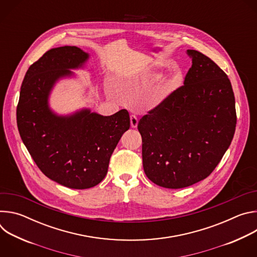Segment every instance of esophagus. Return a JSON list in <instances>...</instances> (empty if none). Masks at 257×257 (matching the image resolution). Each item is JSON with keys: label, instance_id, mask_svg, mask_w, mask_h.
Instances as JSON below:
<instances>
[{"label": "esophagus", "instance_id": "34e87169", "mask_svg": "<svg viewBox=\"0 0 257 257\" xmlns=\"http://www.w3.org/2000/svg\"><path fill=\"white\" fill-rule=\"evenodd\" d=\"M130 123H131V127L132 128H136L137 125H138V119L136 116L134 115H131L130 116Z\"/></svg>", "mask_w": 257, "mask_h": 257}]
</instances>
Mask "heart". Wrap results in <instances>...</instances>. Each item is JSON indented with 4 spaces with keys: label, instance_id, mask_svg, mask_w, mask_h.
I'll use <instances>...</instances> for the list:
<instances>
[{
    "label": "heart",
    "instance_id": "b5f03b06",
    "mask_svg": "<svg viewBox=\"0 0 257 257\" xmlns=\"http://www.w3.org/2000/svg\"><path fill=\"white\" fill-rule=\"evenodd\" d=\"M161 74L160 72L153 70V69H148L141 71L134 76H132L127 82H126V87L131 90H140L145 87L150 86L154 82H156L158 79H160Z\"/></svg>",
    "mask_w": 257,
    "mask_h": 257
}]
</instances>
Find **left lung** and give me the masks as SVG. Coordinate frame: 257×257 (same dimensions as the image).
Here are the masks:
<instances>
[{"instance_id":"8db88e82","label":"left lung","mask_w":257,"mask_h":257,"mask_svg":"<svg viewBox=\"0 0 257 257\" xmlns=\"http://www.w3.org/2000/svg\"><path fill=\"white\" fill-rule=\"evenodd\" d=\"M192 66L182 85L138 123L142 164L155 184L179 189L208 177L234 137L233 88L212 60L187 50Z\"/></svg>"}]
</instances>
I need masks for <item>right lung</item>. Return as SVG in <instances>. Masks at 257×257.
Masks as SVG:
<instances>
[{
  "instance_id": "1",
  "label": "right lung",
  "mask_w": 257,
  "mask_h": 257,
  "mask_svg": "<svg viewBox=\"0 0 257 257\" xmlns=\"http://www.w3.org/2000/svg\"><path fill=\"white\" fill-rule=\"evenodd\" d=\"M89 55L77 47L48 51L24 76L17 105V126L34 163L51 180L72 189L91 188L102 181L116 146L130 128L127 109L101 116L83 108L59 116L49 105L56 82L73 75Z\"/></svg>"
}]
</instances>
